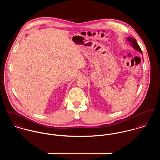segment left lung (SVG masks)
I'll list each match as a JSON object with an SVG mask.
<instances>
[{"instance_id": "obj_1", "label": "left lung", "mask_w": 160, "mask_h": 160, "mask_svg": "<svg viewBox=\"0 0 160 160\" xmlns=\"http://www.w3.org/2000/svg\"><path fill=\"white\" fill-rule=\"evenodd\" d=\"M127 41H128V42H131V43H132V45L133 46V47H134L135 49H136L137 50H138V52H140V53H142V50H141L140 47L138 46V44H137V41H136V40L135 39H134V38H128L127 39Z\"/></svg>"}]
</instances>
